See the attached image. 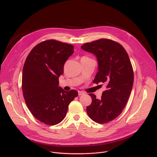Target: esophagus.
I'll return each instance as SVG.
<instances>
[{
  "label": "esophagus",
  "mask_w": 157,
  "mask_h": 157,
  "mask_svg": "<svg viewBox=\"0 0 157 157\" xmlns=\"http://www.w3.org/2000/svg\"><path fill=\"white\" fill-rule=\"evenodd\" d=\"M83 94H84V93H83V92L78 91V95H83Z\"/></svg>",
  "instance_id": "obj_1"
}]
</instances>
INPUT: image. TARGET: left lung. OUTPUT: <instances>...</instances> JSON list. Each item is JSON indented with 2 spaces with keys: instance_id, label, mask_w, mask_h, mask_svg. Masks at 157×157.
I'll return each instance as SVG.
<instances>
[{
  "instance_id": "obj_1",
  "label": "left lung",
  "mask_w": 157,
  "mask_h": 157,
  "mask_svg": "<svg viewBox=\"0 0 157 157\" xmlns=\"http://www.w3.org/2000/svg\"><path fill=\"white\" fill-rule=\"evenodd\" d=\"M81 48L97 59L98 71L94 83L106 85L101 99L89 94L92 101L86 113L97 123H108L119 116L128 101L134 83L132 66L124 48L113 40L101 39Z\"/></svg>"
}]
</instances>
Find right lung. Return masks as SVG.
<instances>
[{"label":"right lung","instance_id":"obj_1","mask_svg":"<svg viewBox=\"0 0 157 157\" xmlns=\"http://www.w3.org/2000/svg\"><path fill=\"white\" fill-rule=\"evenodd\" d=\"M74 46L54 39L39 43L29 53L22 74L23 97L29 109L37 120L46 125L61 122L76 90L64 91L59 86L63 65L74 53Z\"/></svg>","mask_w":157,"mask_h":157}]
</instances>
